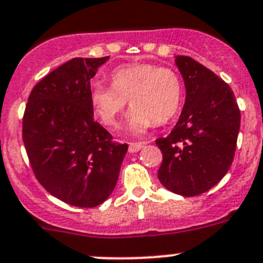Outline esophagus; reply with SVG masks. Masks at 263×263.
Listing matches in <instances>:
<instances>
[{"label": "esophagus", "mask_w": 263, "mask_h": 263, "mask_svg": "<svg viewBox=\"0 0 263 263\" xmlns=\"http://www.w3.org/2000/svg\"><path fill=\"white\" fill-rule=\"evenodd\" d=\"M144 146L143 143H129V146H128V151L131 153H135V152H139L141 148Z\"/></svg>", "instance_id": "1"}]
</instances>
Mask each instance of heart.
I'll use <instances>...</instances> for the list:
<instances>
[{
    "label": "heart",
    "instance_id": "heart-1",
    "mask_svg": "<svg viewBox=\"0 0 263 263\" xmlns=\"http://www.w3.org/2000/svg\"><path fill=\"white\" fill-rule=\"evenodd\" d=\"M111 85L94 84L89 93L94 114L107 127L117 126L128 99L132 107L128 128L135 134L144 132L152 123L164 124L181 106L182 82L170 68L129 64L111 73Z\"/></svg>",
    "mask_w": 263,
    "mask_h": 263
}]
</instances>
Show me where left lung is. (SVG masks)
I'll list each match as a JSON object with an SVG mask.
<instances>
[{
	"label": "left lung",
	"mask_w": 263,
	"mask_h": 263,
	"mask_svg": "<svg viewBox=\"0 0 263 263\" xmlns=\"http://www.w3.org/2000/svg\"><path fill=\"white\" fill-rule=\"evenodd\" d=\"M186 87L181 117L166 137L156 140L162 152L158 179L183 196L212 189L235 157L240 108L227 82L189 56H176Z\"/></svg>",
	"instance_id": "8db88e82"
}]
</instances>
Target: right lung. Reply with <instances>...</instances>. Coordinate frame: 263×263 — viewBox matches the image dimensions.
I'll return each mask as SVG.
<instances>
[{"instance_id": "add662e5", "label": "right lung", "mask_w": 263, "mask_h": 263, "mask_svg": "<svg viewBox=\"0 0 263 263\" xmlns=\"http://www.w3.org/2000/svg\"><path fill=\"white\" fill-rule=\"evenodd\" d=\"M107 60L74 58L52 70L34 86L23 114V144L35 177L74 207L107 199L128 149L94 120L90 80Z\"/></svg>"}]
</instances>
